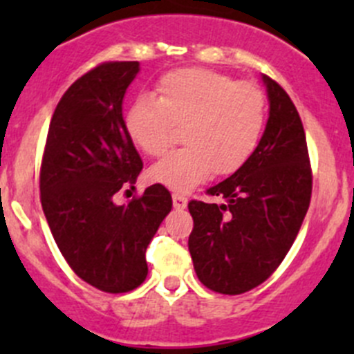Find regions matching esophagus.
<instances>
[{"label":"esophagus","instance_id":"1","mask_svg":"<svg viewBox=\"0 0 354 354\" xmlns=\"http://www.w3.org/2000/svg\"><path fill=\"white\" fill-rule=\"evenodd\" d=\"M173 205H174V209H176V210L187 209L188 198L185 197V195H181V194H173Z\"/></svg>","mask_w":354,"mask_h":354}]
</instances>
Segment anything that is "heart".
Returning a JSON list of instances; mask_svg holds the SVG:
<instances>
[{
  "mask_svg": "<svg viewBox=\"0 0 354 354\" xmlns=\"http://www.w3.org/2000/svg\"><path fill=\"white\" fill-rule=\"evenodd\" d=\"M267 102L262 88L217 71L185 68L164 75L152 99H138L124 113V130L142 154L167 151L173 128L187 147L149 169V180L188 192L209 180L236 173L262 138Z\"/></svg>",
  "mask_w": 354,
  "mask_h": 354,
  "instance_id": "obj_1",
  "label": "heart"
}]
</instances>
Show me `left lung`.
I'll return each instance as SVG.
<instances>
[{
  "label": "left lung",
  "mask_w": 354,
  "mask_h": 354,
  "mask_svg": "<svg viewBox=\"0 0 354 354\" xmlns=\"http://www.w3.org/2000/svg\"><path fill=\"white\" fill-rule=\"evenodd\" d=\"M269 120L243 167L209 188L224 203H188V250L203 286L241 295L262 284L291 248L312 197L305 130L284 88L262 75Z\"/></svg>",
  "instance_id": "8db88e82"
}]
</instances>
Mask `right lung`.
I'll return each mask as SVG.
<instances>
[{
  "instance_id": "obj_1",
  "label": "right lung",
  "mask_w": 354,
  "mask_h": 354,
  "mask_svg": "<svg viewBox=\"0 0 354 354\" xmlns=\"http://www.w3.org/2000/svg\"><path fill=\"white\" fill-rule=\"evenodd\" d=\"M138 71V62H114L78 78L56 106L42 157L41 203L56 245L78 277L106 292L144 283L145 250L173 207L162 185L114 202L144 167L123 118Z\"/></svg>"
}]
</instances>
